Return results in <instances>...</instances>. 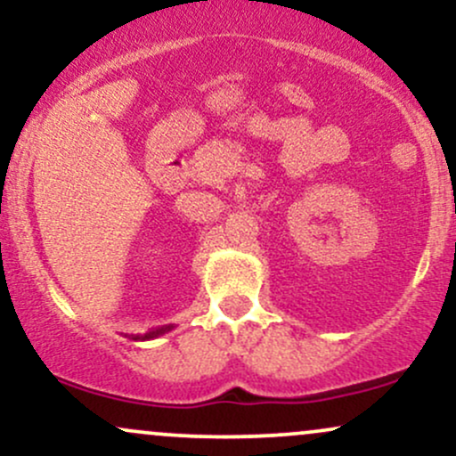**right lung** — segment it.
Listing matches in <instances>:
<instances>
[{
    "label": "right lung",
    "mask_w": 456,
    "mask_h": 456,
    "mask_svg": "<svg viewBox=\"0 0 456 456\" xmlns=\"http://www.w3.org/2000/svg\"><path fill=\"white\" fill-rule=\"evenodd\" d=\"M169 330H171V326H167V328H159V330H151V332L143 334V337H134V341H150V338H156V337H160V334L169 332Z\"/></svg>",
    "instance_id": "obj_1"
}]
</instances>
